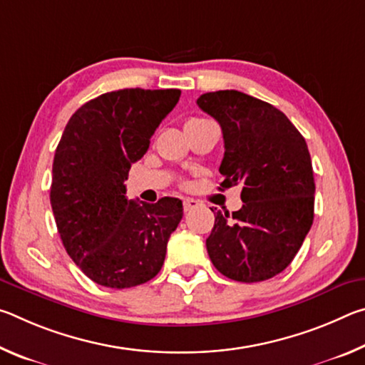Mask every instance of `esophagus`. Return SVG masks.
I'll return each mask as SVG.
<instances>
[{
	"label": "esophagus",
	"mask_w": 365,
	"mask_h": 365,
	"mask_svg": "<svg viewBox=\"0 0 365 365\" xmlns=\"http://www.w3.org/2000/svg\"><path fill=\"white\" fill-rule=\"evenodd\" d=\"M200 206V201H196V200H191V197H188V200H185L183 201V207H185V211H193L195 207H197Z\"/></svg>",
	"instance_id": "esophagus-1"
}]
</instances>
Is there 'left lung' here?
<instances>
[{
	"mask_svg": "<svg viewBox=\"0 0 365 365\" xmlns=\"http://www.w3.org/2000/svg\"><path fill=\"white\" fill-rule=\"evenodd\" d=\"M196 103L224 135L220 188L243 185L240 211L212 209L207 255L232 280L272 279L293 261L314 220L316 183L306 140L282 110L242 91H212Z\"/></svg>",
	"mask_w": 365,
	"mask_h": 365,
	"instance_id": "8db88e82",
	"label": "left lung"
}]
</instances>
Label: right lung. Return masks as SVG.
Returning a JSON list of instances; mask_svg holds the SVG:
<instances>
[{
  "mask_svg": "<svg viewBox=\"0 0 365 365\" xmlns=\"http://www.w3.org/2000/svg\"><path fill=\"white\" fill-rule=\"evenodd\" d=\"M180 93L110 91L78 108L64 128L49 200L67 255L98 285L137 287L163 267L170 233L182 220V201L127 200L123 182Z\"/></svg>",
  "mask_w": 365,
  "mask_h": 365,
  "instance_id": "1",
  "label": "right lung"
}]
</instances>
